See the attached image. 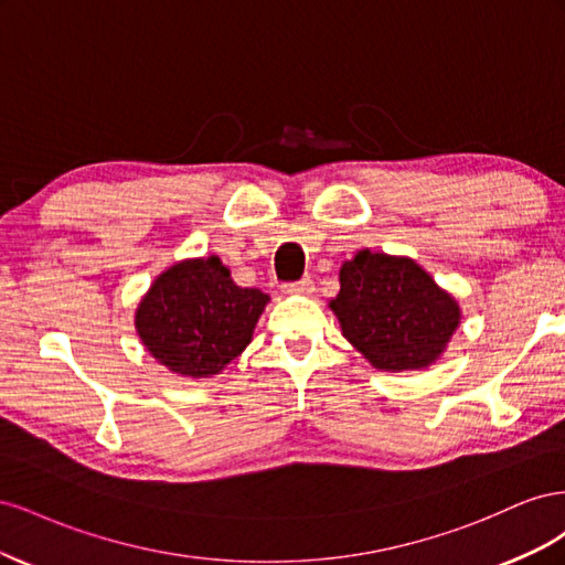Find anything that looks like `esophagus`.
<instances>
[{
	"instance_id": "1",
	"label": "esophagus",
	"mask_w": 565,
	"mask_h": 565,
	"mask_svg": "<svg viewBox=\"0 0 565 565\" xmlns=\"http://www.w3.org/2000/svg\"><path fill=\"white\" fill-rule=\"evenodd\" d=\"M285 295H311L313 292V280L311 278H301L297 282H285L282 285Z\"/></svg>"
}]
</instances>
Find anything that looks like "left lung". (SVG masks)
Here are the masks:
<instances>
[{
    "label": "left lung",
    "mask_w": 565,
    "mask_h": 565,
    "mask_svg": "<svg viewBox=\"0 0 565 565\" xmlns=\"http://www.w3.org/2000/svg\"><path fill=\"white\" fill-rule=\"evenodd\" d=\"M332 311L341 332L380 370L431 365L459 324L457 301L398 256L358 252L339 270Z\"/></svg>",
    "instance_id": "obj_1"
}]
</instances>
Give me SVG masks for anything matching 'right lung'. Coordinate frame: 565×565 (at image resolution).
Here are the masks:
<instances>
[{
  "label": "right lung",
  "instance_id": "1",
  "mask_svg": "<svg viewBox=\"0 0 565 565\" xmlns=\"http://www.w3.org/2000/svg\"><path fill=\"white\" fill-rule=\"evenodd\" d=\"M268 295L237 287L218 256L177 264L152 282L136 330L162 365L183 377H210L249 344Z\"/></svg>",
  "mask_w": 565,
  "mask_h": 565
}]
</instances>
